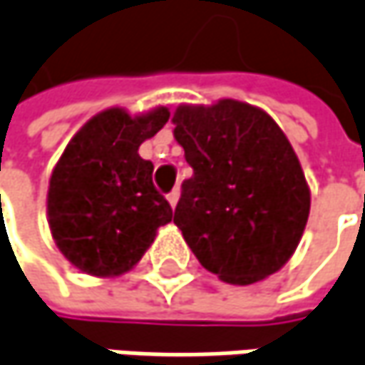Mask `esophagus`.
<instances>
[{"instance_id": "esophagus-1", "label": "esophagus", "mask_w": 365, "mask_h": 365, "mask_svg": "<svg viewBox=\"0 0 365 365\" xmlns=\"http://www.w3.org/2000/svg\"><path fill=\"white\" fill-rule=\"evenodd\" d=\"M178 197H180V191H178V189H174V191L168 195V203H170L173 207H176V203H178Z\"/></svg>"}]
</instances>
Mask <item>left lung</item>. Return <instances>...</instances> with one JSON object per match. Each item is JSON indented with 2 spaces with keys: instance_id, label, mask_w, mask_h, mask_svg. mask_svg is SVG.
I'll return each instance as SVG.
<instances>
[{
  "instance_id": "1",
  "label": "left lung",
  "mask_w": 365,
  "mask_h": 365,
  "mask_svg": "<svg viewBox=\"0 0 365 365\" xmlns=\"http://www.w3.org/2000/svg\"><path fill=\"white\" fill-rule=\"evenodd\" d=\"M173 123L192 168L174 224L199 263L234 285L279 271L310 213L300 160L279 125L263 108L232 98L180 104Z\"/></svg>"
}]
</instances>
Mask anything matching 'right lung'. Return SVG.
I'll return each mask as SVG.
<instances>
[{
  "instance_id": "1",
  "label": "right lung",
  "mask_w": 365,
  "mask_h": 365,
  "mask_svg": "<svg viewBox=\"0 0 365 365\" xmlns=\"http://www.w3.org/2000/svg\"><path fill=\"white\" fill-rule=\"evenodd\" d=\"M170 117L166 106L131 117L113 106L71 137L53 168L46 215L53 240L82 273L117 277L133 269L173 222L170 203L155 191L154 164L139 145Z\"/></svg>"
}]
</instances>
